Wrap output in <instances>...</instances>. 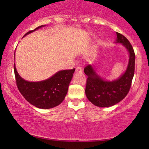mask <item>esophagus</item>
I'll return each mask as SVG.
<instances>
[{
  "label": "esophagus",
  "instance_id": "34e87169",
  "mask_svg": "<svg viewBox=\"0 0 149 149\" xmlns=\"http://www.w3.org/2000/svg\"><path fill=\"white\" fill-rule=\"evenodd\" d=\"M76 72H83V69L81 68V67L77 66L76 68Z\"/></svg>",
  "mask_w": 149,
  "mask_h": 149
}]
</instances>
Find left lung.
<instances>
[{"label": "left lung", "mask_w": 149, "mask_h": 149, "mask_svg": "<svg viewBox=\"0 0 149 149\" xmlns=\"http://www.w3.org/2000/svg\"><path fill=\"white\" fill-rule=\"evenodd\" d=\"M115 43H120L129 53V62L126 70L113 81L106 80L97 74L94 66L89 64L84 68L87 76L85 94L93 104L99 107H110L119 103L129 92L135 70V54L129 40L117 32Z\"/></svg>", "instance_id": "8db88e82"}]
</instances>
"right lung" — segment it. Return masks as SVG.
Here are the masks:
<instances>
[{
    "label": "right lung",
    "mask_w": 149,
    "mask_h": 149,
    "mask_svg": "<svg viewBox=\"0 0 149 149\" xmlns=\"http://www.w3.org/2000/svg\"><path fill=\"white\" fill-rule=\"evenodd\" d=\"M45 26H40L33 30H30L24 37ZM74 70V68L60 70L44 81L30 82L20 77L14 64L16 84L20 93L28 102L42 109H52L62 102L68 92L69 84Z\"/></svg>",
    "instance_id": "obj_1"
}]
</instances>
